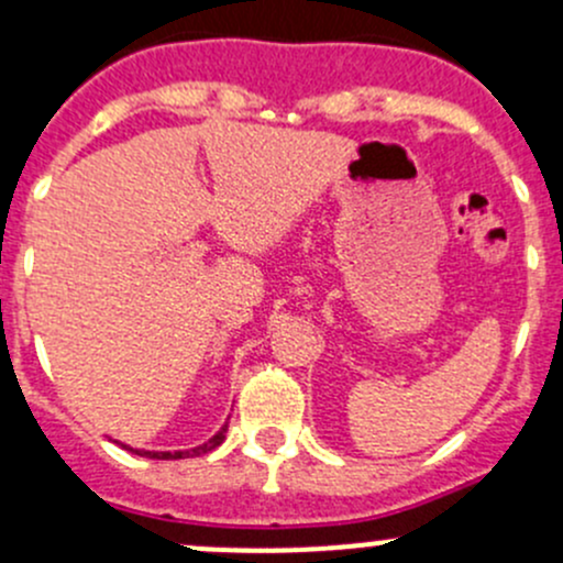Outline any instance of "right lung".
I'll list each match as a JSON object with an SVG mask.
<instances>
[{
  "mask_svg": "<svg viewBox=\"0 0 563 563\" xmlns=\"http://www.w3.org/2000/svg\"><path fill=\"white\" fill-rule=\"evenodd\" d=\"M225 430H229V424H223V428L218 430V433L212 435V439L207 441V444L201 446H192V450H185V452H146V450H133V446H124V450L135 452V455L141 457H152V460H181V457H198V455H207V452H212L214 446H220L225 441Z\"/></svg>",
  "mask_w": 563,
  "mask_h": 563,
  "instance_id": "right-lung-1",
  "label": "right lung"
}]
</instances>
